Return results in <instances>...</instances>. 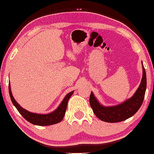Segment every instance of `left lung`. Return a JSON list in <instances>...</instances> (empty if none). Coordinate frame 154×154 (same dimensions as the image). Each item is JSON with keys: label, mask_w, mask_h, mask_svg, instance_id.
I'll list each match as a JSON object with an SVG mask.
<instances>
[{"label": "left lung", "mask_w": 154, "mask_h": 154, "mask_svg": "<svg viewBox=\"0 0 154 154\" xmlns=\"http://www.w3.org/2000/svg\"><path fill=\"white\" fill-rule=\"evenodd\" d=\"M143 68V77L139 88L131 98L114 106H106L98 102L92 92L90 96V104L94 113L100 120L109 123H116L126 120L137 113L142 105L147 88V77L145 68Z\"/></svg>", "instance_id": "8db88e82"}]
</instances>
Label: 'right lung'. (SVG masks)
I'll use <instances>...</instances> for the list:
<instances>
[{
  "label": "right lung",
  "mask_w": 154,
  "mask_h": 154,
  "mask_svg": "<svg viewBox=\"0 0 154 154\" xmlns=\"http://www.w3.org/2000/svg\"><path fill=\"white\" fill-rule=\"evenodd\" d=\"M9 92L10 95V98L12 101V103L15 106V108L17 109L19 113L24 117L25 119H26L28 122L34 125H37V126H49V125L56 124L57 123L60 122L63 119L65 113H66V106L69 98L72 95L74 91L68 93L65 96L63 100L60 104V105L58 106L56 110L51 112L47 114H41V113H32L25 109L22 108L19 104H18L15 98L13 96L11 90V85L10 82L9 83Z\"/></svg>",
  "instance_id": "right-lung-1"
}]
</instances>
